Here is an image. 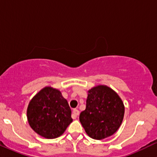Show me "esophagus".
<instances>
[{
	"instance_id": "34e87169",
	"label": "esophagus",
	"mask_w": 157,
	"mask_h": 157,
	"mask_svg": "<svg viewBox=\"0 0 157 157\" xmlns=\"http://www.w3.org/2000/svg\"><path fill=\"white\" fill-rule=\"evenodd\" d=\"M79 113H80V111H78L77 109H74L73 112H72V115H71V117L73 119H76L77 117L78 116Z\"/></svg>"
}]
</instances>
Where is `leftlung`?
<instances>
[{
	"label": "left lung",
	"instance_id": "obj_1",
	"mask_svg": "<svg viewBox=\"0 0 157 157\" xmlns=\"http://www.w3.org/2000/svg\"><path fill=\"white\" fill-rule=\"evenodd\" d=\"M86 107L80 114V121L86 134L94 140L111 136L121 125L125 107L121 98L106 86L89 90Z\"/></svg>",
	"mask_w": 157,
	"mask_h": 157
}]
</instances>
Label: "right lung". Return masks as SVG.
Returning a JSON list of instances; mask_svg holds the SVG:
<instances>
[{"mask_svg":"<svg viewBox=\"0 0 157 157\" xmlns=\"http://www.w3.org/2000/svg\"><path fill=\"white\" fill-rule=\"evenodd\" d=\"M71 110L59 90L52 87L41 89L29 103L27 119L37 134L55 139L64 133L72 122Z\"/></svg>","mask_w":157,"mask_h":157,"instance_id":"add662e5","label":"right lung"}]
</instances>
